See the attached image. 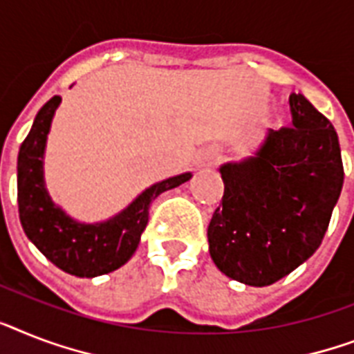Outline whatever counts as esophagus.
Returning <instances> with one entry per match:
<instances>
[{
    "instance_id": "1",
    "label": "esophagus",
    "mask_w": 354,
    "mask_h": 354,
    "mask_svg": "<svg viewBox=\"0 0 354 354\" xmlns=\"http://www.w3.org/2000/svg\"><path fill=\"white\" fill-rule=\"evenodd\" d=\"M218 160V154L212 149H207V151L200 152V156H198V165L200 167H211L214 165Z\"/></svg>"
}]
</instances>
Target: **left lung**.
<instances>
[{
	"label": "left lung",
	"instance_id": "left-lung-1",
	"mask_svg": "<svg viewBox=\"0 0 354 354\" xmlns=\"http://www.w3.org/2000/svg\"><path fill=\"white\" fill-rule=\"evenodd\" d=\"M289 105L292 127L269 131L257 156L220 169L209 252L223 274L247 286H271L315 254L344 185L331 122L301 94Z\"/></svg>",
	"mask_w": 354,
	"mask_h": 354
}]
</instances>
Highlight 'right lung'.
<instances>
[{
  "instance_id": "add662e5",
  "label": "right lung",
  "mask_w": 354,
  "mask_h": 354,
  "mask_svg": "<svg viewBox=\"0 0 354 354\" xmlns=\"http://www.w3.org/2000/svg\"><path fill=\"white\" fill-rule=\"evenodd\" d=\"M62 96L50 97L36 114L32 129L18 154V211L28 240L62 271L80 278H93L116 271L127 263L149 222L151 203L162 192L182 185L191 172L169 178L140 194L136 202L112 220L82 225L65 216L48 198L43 185L41 158L54 111Z\"/></svg>"
}]
</instances>
